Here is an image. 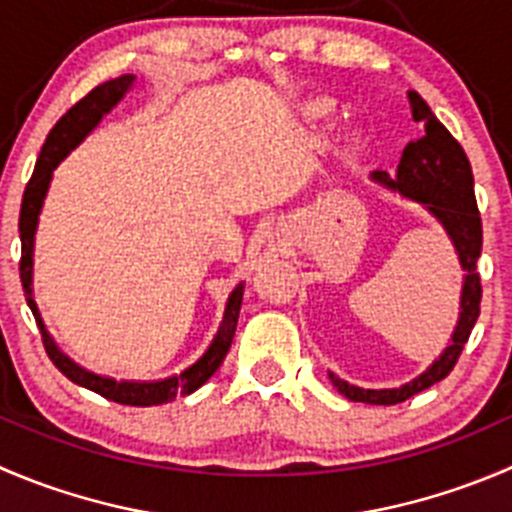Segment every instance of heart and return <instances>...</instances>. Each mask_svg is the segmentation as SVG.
I'll return each mask as SVG.
<instances>
[{
  "label": "heart",
  "mask_w": 512,
  "mask_h": 512,
  "mask_svg": "<svg viewBox=\"0 0 512 512\" xmlns=\"http://www.w3.org/2000/svg\"><path fill=\"white\" fill-rule=\"evenodd\" d=\"M307 114H310V117H315V119L327 117V114H330V104H325V102H312L310 107H307Z\"/></svg>",
  "instance_id": "heart-1"
}]
</instances>
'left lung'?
Listing matches in <instances>:
<instances>
[{"instance_id": "1", "label": "left lung", "mask_w": 512, "mask_h": 512, "mask_svg": "<svg viewBox=\"0 0 512 512\" xmlns=\"http://www.w3.org/2000/svg\"><path fill=\"white\" fill-rule=\"evenodd\" d=\"M408 99L413 119L423 124V137L405 147L395 177H390L388 172H375L372 180L400 192L408 200L420 202L443 225L458 252L460 267L465 270L463 295H460V317L453 340L445 347L443 355L415 380L393 390H365L355 388L330 372L337 393L345 395L347 400L367 405H398L448 377L468 342L470 330L475 327V320L480 315V297H483L480 275L475 270L480 250H483V222H480L478 202H475L473 170H470L468 155L418 92H408Z\"/></svg>"}]
</instances>
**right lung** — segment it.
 <instances>
[{"label":"right lung","instance_id":"right-lung-1","mask_svg":"<svg viewBox=\"0 0 512 512\" xmlns=\"http://www.w3.org/2000/svg\"><path fill=\"white\" fill-rule=\"evenodd\" d=\"M135 82V74H122L117 79H109V82L94 87L87 97L79 99L62 119L52 127V132L47 135L42 152H39V160L34 165L32 180L27 182V190L22 197V210H19V240H22V260H19V277H22L24 297H27V305L32 310L34 320H37L39 332H42L44 350H47L49 360L57 365V370L64 377H69L72 382L82 385V388L92 390V393L102 395V398L114 400L119 405H137V408H150V405H162L175 400L177 395H190L195 393L200 385H205L212 375H215L217 367L225 360L227 350L232 345V337L237 330V317H240V305H242V292L245 285H237L232 290V295L227 297L225 315H222L220 330L212 337L210 347L202 352V357L197 362H192L187 370H182L180 375L165 377V380L157 382H132V380H112V377L94 375V372L84 370L77 362L69 360L54 340L49 337L47 327H44L42 315L37 310V302L32 297V267H34V232H37L39 212H42L44 195L49 190V182H52V172L64 157L69 155V150L79 145L89 132L99 124V119L124 97V92L132 87Z\"/></svg>","mask_w":512,"mask_h":512}]
</instances>
